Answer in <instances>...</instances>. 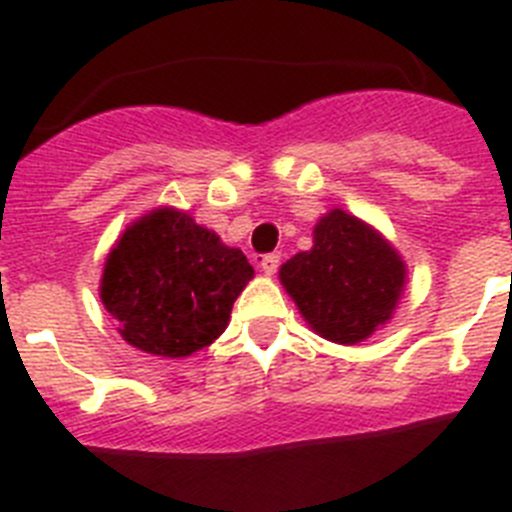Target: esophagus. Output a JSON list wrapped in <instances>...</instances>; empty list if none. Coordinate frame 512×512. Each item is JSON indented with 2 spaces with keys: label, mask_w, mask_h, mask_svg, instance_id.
<instances>
[{
  "label": "esophagus",
  "mask_w": 512,
  "mask_h": 512,
  "mask_svg": "<svg viewBox=\"0 0 512 512\" xmlns=\"http://www.w3.org/2000/svg\"><path fill=\"white\" fill-rule=\"evenodd\" d=\"M279 264H282V256H279V253H266L264 259H261V271H264V274H277Z\"/></svg>",
  "instance_id": "34e87169"
}]
</instances>
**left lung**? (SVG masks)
Here are the masks:
<instances>
[{
  "mask_svg": "<svg viewBox=\"0 0 512 512\" xmlns=\"http://www.w3.org/2000/svg\"><path fill=\"white\" fill-rule=\"evenodd\" d=\"M279 277L312 330L351 346L390 320L405 264L372 228L333 210L315 225V246L289 259Z\"/></svg>",
  "mask_w": 512,
  "mask_h": 512,
  "instance_id": "left-lung-1",
  "label": "left lung"
}]
</instances>
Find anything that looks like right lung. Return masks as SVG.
Segmentation results:
<instances>
[{
  "mask_svg": "<svg viewBox=\"0 0 512 512\" xmlns=\"http://www.w3.org/2000/svg\"><path fill=\"white\" fill-rule=\"evenodd\" d=\"M253 266L192 217L164 207L125 230L107 256L102 302L146 354L189 356L225 330Z\"/></svg>",
  "mask_w": 512,
  "mask_h": 512,
  "instance_id": "right-lung-1",
  "label": "right lung"
}]
</instances>
